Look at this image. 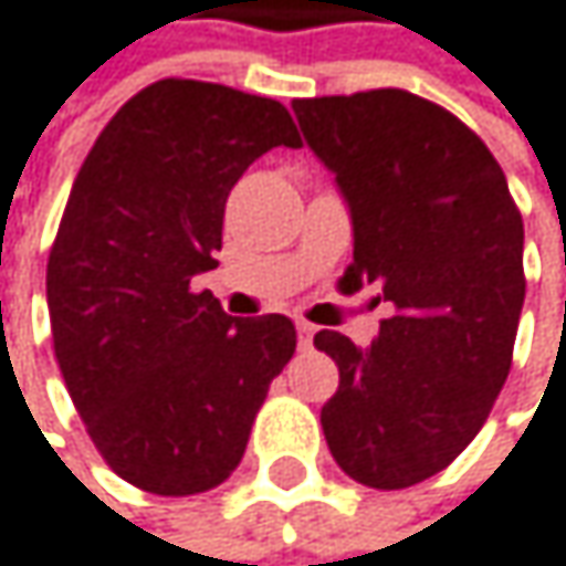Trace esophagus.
Instances as JSON below:
<instances>
[{"mask_svg": "<svg viewBox=\"0 0 566 566\" xmlns=\"http://www.w3.org/2000/svg\"><path fill=\"white\" fill-rule=\"evenodd\" d=\"M313 333H316V326L313 323H296V336H300V346H310L313 343Z\"/></svg>", "mask_w": 566, "mask_h": 566, "instance_id": "1", "label": "esophagus"}]
</instances>
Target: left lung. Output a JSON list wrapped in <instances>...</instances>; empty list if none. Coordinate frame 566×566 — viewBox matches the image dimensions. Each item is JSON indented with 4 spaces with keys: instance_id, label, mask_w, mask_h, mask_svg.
<instances>
[{
    "instance_id": "obj_1",
    "label": "left lung",
    "mask_w": 566,
    "mask_h": 566,
    "mask_svg": "<svg viewBox=\"0 0 566 566\" xmlns=\"http://www.w3.org/2000/svg\"><path fill=\"white\" fill-rule=\"evenodd\" d=\"M306 146L353 220L343 293L394 306L360 349L319 329L339 367L319 423L339 470L403 490L450 467L504 390L524 306V220L493 153L407 90L296 99ZM377 296V300H380Z\"/></svg>"
}]
</instances>
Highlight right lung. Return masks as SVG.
<instances>
[{
  "label": "right lung",
  "mask_w": 566,
  "mask_h": 566,
  "mask_svg": "<svg viewBox=\"0 0 566 566\" xmlns=\"http://www.w3.org/2000/svg\"><path fill=\"white\" fill-rule=\"evenodd\" d=\"M273 146H300L283 103L159 80L69 192L45 266L52 349L96 450L146 493L220 486L296 349L286 316L233 319L192 286L217 266L230 189Z\"/></svg>",
  "instance_id": "add662e5"
}]
</instances>
